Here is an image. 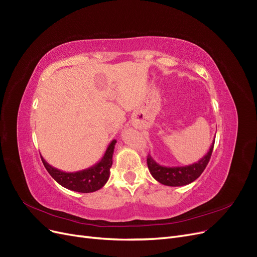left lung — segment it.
I'll return each mask as SVG.
<instances>
[{
    "mask_svg": "<svg viewBox=\"0 0 257 257\" xmlns=\"http://www.w3.org/2000/svg\"><path fill=\"white\" fill-rule=\"evenodd\" d=\"M214 141L215 140H213V142H212L210 149L204 158L200 159L198 162L188 166H177V167L162 166L159 163H156L150 154H148V158H147L148 169L155 180L163 185L171 186V187H181V186L191 184L196 180V178L200 176V174L203 173V171L207 167L211 158L212 151H213Z\"/></svg>",
    "mask_w": 257,
    "mask_h": 257,
    "instance_id": "8db88e82",
    "label": "left lung"
}]
</instances>
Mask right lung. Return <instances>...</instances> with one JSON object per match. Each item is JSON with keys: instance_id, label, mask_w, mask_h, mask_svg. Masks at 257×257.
Returning <instances> with one entry per match:
<instances>
[{"instance_id": "add662e5", "label": "right lung", "mask_w": 257, "mask_h": 257, "mask_svg": "<svg viewBox=\"0 0 257 257\" xmlns=\"http://www.w3.org/2000/svg\"><path fill=\"white\" fill-rule=\"evenodd\" d=\"M115 143L116 141L113 140L109 144L104 156L98 163L89 167L87 169L76 172H64L50 166L43 159L42 155L41 159L53 180L64 188L81 193L94 192L104 187L110 176V168L112 166V156Z\"/></svg>"}]
</instances>
